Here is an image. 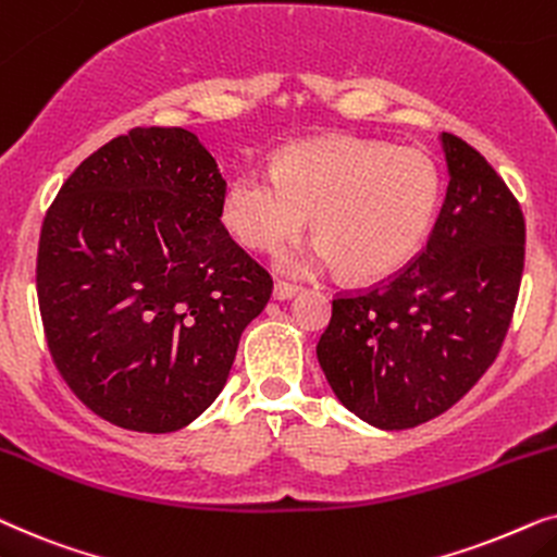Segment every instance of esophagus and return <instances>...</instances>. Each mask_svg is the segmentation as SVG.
Wrapping results in <instances>:
<instances>
[{
	"instance_id": "1",
	"label": "esophagus",
	"mask_w": 557,
	"mask_h": 557,
	"mask_svg": "<svg viewBox=\"0 0 557 557\" xmlns=\"http://www.w3.org/2000/svg\"><path fill=\"white\" fill-rule=\"evenodd\" d=\"M295 293H298V285H293V283H283V280H277V283H274L272 298H274V300H290Z\"/></svg>"
}]
</instances>
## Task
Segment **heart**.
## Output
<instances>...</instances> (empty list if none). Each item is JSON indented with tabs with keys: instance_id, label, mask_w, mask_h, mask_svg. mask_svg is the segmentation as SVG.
<instances>
[{
	"instance_id": "obj_1",
	"label": "heart",
	"mask_w": 557,
	"mask_h": 557,
	"mask_svg": "<svg viewBox=\"0 0 557 557\" xmlns=\"http://www.w3.org/2000/svg\"><path fill=\"white\" fill-rule=\"evenodd\" d=\"M438 198L441 175L428 152L329 137L287 147L272 173H236L221 219L236 242L264 251L300 234L313 213L321 239L285 251L283 270L310 274L341 262L351 277H382L418 251Z\"/></svg>"
}]
</instances>
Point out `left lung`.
I'll list each match as a JSON object with an SVG mask.
<instances>
[{
  "label": "left lung",
  "instance_id": "1",
  "mask_svg": "<svg viewBox=\"0 0 557 557\" xmlns=\"http://www.w3.org/2000/svg\"><path fill=\"white\" fill-rule=\"evenodd\" d=\"M441 143L450 181L425 247L380 285L336 295L315 348L341 405L382 430L454 407L494 364L520 295V203L469 143Z\"/></svg>",
  "mask_w": 557,
  "mask_h": 557
}]
</instances>
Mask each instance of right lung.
<instances>
[{"label": "right lung", "mask_w": 557, "mask_h": 557, "mask_svg": "<svg viewBox=\"0 0 557 557\" xmlns=\"http://www.w3.org/2000/svg\"><path fill=\"white\" fill-rule=\"evenodd\" d=\"M226 181L183 127H137L73 170L46 213L37 300L53 364L137 433L188 425L224 389L272 277L221 224Z\"/></svg>", "instance_id": "obj_1"}]
</instances>
